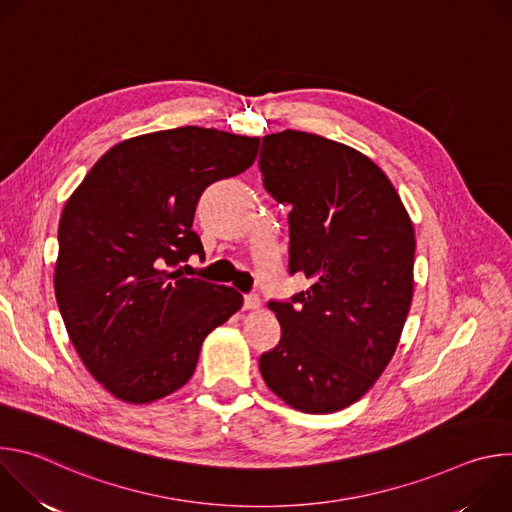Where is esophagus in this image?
<instances>
[{
    "mask_svg": "<svg viewBox=\"0 0 512 512\" xmlns=\"http://www.w3.org/2000/svg\"><path fill=\"white\" fill-rule=\"evenodd\" d=\"M245 308H247V310H259V308H261V298H259V294H247V296H245Z\"/></svg>",
    "mask_w": 512,
    "mask_h": 512,
    "instance_id": "34e87169",
    "label": "esophagus"
}]
</instances>
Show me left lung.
I'll use <instances>...</instances> for the list:
<instances>
[{"label": "left lung", "mask_w": 512, "mask_h": 512, "mask_svg": "<svg viewBox=\"0 0 512 512\" xmlns=\"http://www.w3.org/2000/svg\"><path fill=\"white\" fill-rule=\"evenodd\" d=\"M265 190L289 210V273L310 287L269 302L279 344L261 354L267 387L304 413L340 411L393 358L413 300L415 231L385 172L322 135L263 137Z\"/></svg>", "instance_id": "8db88e82"}]
</instances>
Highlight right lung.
<instances>
[{
	"label": "right lung",
	"instance_id": "add662e5",
	"mask_svg": "<svg viewBox=\"0 0 512 512\" xmlns=\"http://www.w3.org/2000/svg\"><path fill=\"white\" fill-rule=\"evenodd\" d=\"M259 137L178 127L125 139L99 158L58 223L54 294L87 371L117 399L152 403L186 385L204 338L243 296L170 271L204 255L200 194L245 172Z\"/></svg>",
	"mask_w": 512,
	"mask_h": 512
}]
</instances>
